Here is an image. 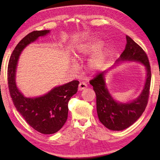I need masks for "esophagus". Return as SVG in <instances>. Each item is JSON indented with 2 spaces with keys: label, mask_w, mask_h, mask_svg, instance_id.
Returning <instances> with one entry per match:
<instances>
[{
  "label": "esophagus",
  "mask_w": 160,
  "mask_h": 160,
  "mask_svg": "<svg viewBox=\"0 0 160 160\" xmlns=\"http://www.w3.org/2000/svg\"><path fill=\"white\" fill-rule=\"evenodd\" d=\"M87 88H88V85H87L85 82H84V81L81 82L79 85V89L80 91L85 89Z\"/></svg>",
  "instance_id": "34e87169"
}]
</instances>
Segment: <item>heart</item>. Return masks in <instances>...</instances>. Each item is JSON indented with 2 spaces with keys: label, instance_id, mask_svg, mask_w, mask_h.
I'll list each match as a JSON object with an SVG mask.
<instances>
[{
  "label": "heart",
  "instance_id": "obj_1",
  "mask_svg": "<svg viewBox=\"0 0 160 160\" xmlns=\"http://www.w3.org/2000/svg\"><path fill=\"white\" fill-rule=\"evenodd\" d=\"M101 45H102V42L99 39H98V38H90L88 41H86L85 42L83 43V44L78 46V47L75 49V51L73 53L74 59L77 61L82 60L86 55H89L91 52H93L95 49L99 48ZM105 55V52L102 50H100L97 52L91 59V68H96L103 60Z\"/></svg>",
  "mask_w": 160,
  "mask_h": 160
}]
</instances>
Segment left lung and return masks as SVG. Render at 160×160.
I'll use <instances>...</instances> for the list:
<instances>
[{
	"instance_id": "8db88e82",
	"label": "left lung",
	"mask_w": 160,
	"mask_h": 160,
	"mask_svg": "<svg viewBox=\"0 0 160 160\" xmlns=\"http://www.w3.org/2000/svg\"><path fill=\"white\" fill-rule=\"evenodd\" d=\"M125 49L117 60L140 62L146 67V81L142 93L132 102L119 103L115 101L106 87L105 71L99 72L89 83L93 86L96 94L97 111L100 122L104 126L113 131L123 130L131 126L139 118L146 109L151 83V67L146 53L132 38L126 36Z\"/></svg>"
}]
</instances>
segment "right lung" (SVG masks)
Segmentation results:
<instances>
[{"label": "right lung", "instance_id": "obj_1", "mask_svg": "<svg viewBox=\"0 0 160 160\" xmlns=\"http://www.w3.org/2000/svg\"><path fill=\"white\" fill-rule=\"evenodd\" d=\"M49 32L44 30L28 33L14 48L8 65V89L14 107L30 126L43 134L55 133L63 126L68 117V103L71 97L77 93L79 83L77 80L72 81L35 98H25L18 89L15 72L22 51L38 37Z\"/></svg>", "mask_w": 160, "mask_h": 160}]
</instances>
